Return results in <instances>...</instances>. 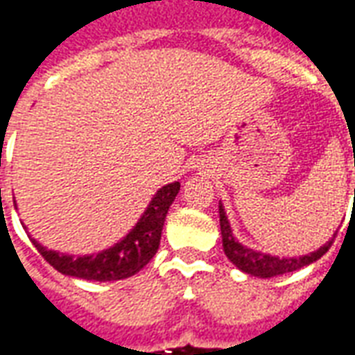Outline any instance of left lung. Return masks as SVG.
Segmentation results:
<instances>
[{
  "label": "left lung",
  "instance_id": "obj_1",
  "mask_svg": "<svg viewBox=\"0 0 355 355\" xmlns=\"http://www.w3.org/2000/svg\"><path fill=\"white\" fill-rule=\"evenodd\" d=\"M218 215H220V234H223L224 254L228 257V261L232 264H236V268H239L241 272L254 275V277H262V279L274 277V275L289 274V272H295V270L308 266V264H312L318 259H321L329 251V247L333 245V239H329L325 245L320 247L318 251H313L310 254L289 257V259L283 257V259H279V257L262 253V251H254L251 247L239 243L236 236H234V232H232L230 220L226 216L223 203H218Z\"/></svg>",
  "mask_w": 355,
  "mask_h": 355
}]
</instances>
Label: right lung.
<instances>
[{
	"label": "right lung",
	"mask_w": 355,
	"mask_h": 355,
	"mask_svg": "<svg viewBox=\"0 0 355 355\" xmlns=\"http://www.w3.org/2000/svg\"><path fill=\"white\" fill-rule=\"evenodd\" d=\"M178 190H180V182L162 186L155 192L152 201L148 203L146 211L142 213L139 223L132 226V230L117 243L98 253L73 257V254L45 249L34 238H32V243L51 266L70 277H81L87 282H117V279L131 277L146 266L157 253L163 223H165L171 203L177 198Z\"/></svg>",
	"instance_id": "1"
}]
</instances>
